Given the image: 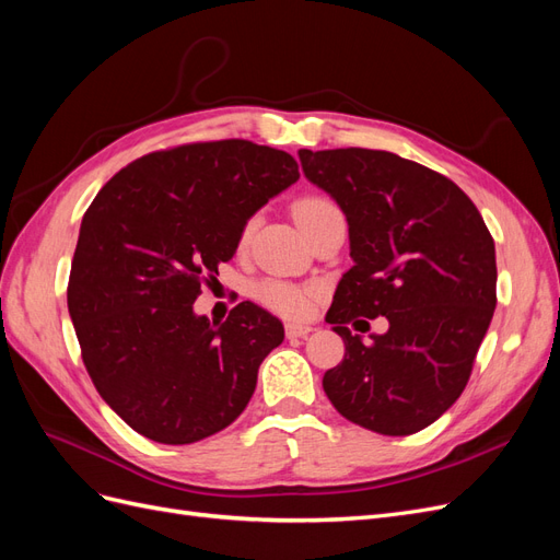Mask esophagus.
<instances>
[{
	"label": "esophagus",
	"mask_w": 560,
	"mask_h": 560,
	"mask_svg": "<svg viewBox=\"0 0 560 560\" xmlns=\"http://www.w3.org/2000/svg\"><path fill=\"white\" fill-rule=\"evenodd\" d=\"M313 331L311 325H296V322H290V325L284 327L287 338H306Z\"/></svg>",
	"instance_id": "obj_1"
}]
</instances>
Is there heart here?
<instances>
[{
	"instance_id": "1",
	"label": "heart",
	"mask_w": 560,
	"mask_h": 560,
	"mask_svg": "<svg viewBox=\"0 0 560 560\" xmlns=\"http://www.w3.org/2000/svg\"><path fill=\"white\" fill-rule=\"evenodd\" d=\"M334 212H338V208L331 200L322 198V196L301 198L294 206V219L303 233H308L317 222H322V219L334 214ZM247 231H249V226H247ZM254 296H257V301H261L266 308L276 311L280 315L301 317L311 311L315 292L311 290V287H299V284L280 282V280H264L257 284Z\"/></svg>"
}]
</instances>
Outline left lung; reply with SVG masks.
<instances>
[{
	"label": "left lung",
	"instance_id": "obj_1",
	"mask_svg": "<svg viewBox=\"0 0 560 560\" xmlns=\"http://www.w3.org/2000/svg\"><path fill=\"white\" fill-rule=\"evenodd\" d=\"M299 161L343 210L350 235L352 268L327 313L346 358L322 387L354 425L420 432L469 381L498 301L495 243L460 186L425 165L358 147L301 149ZM378 314L390 327L369 345L345 327Z\"/></svg>",
	"mask_w": 560,
	"mask_h": 560
}]
</instances>
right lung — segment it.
<instances>
[{
	"instance_id": "1",
	"label": "right lung",
	"mask_w": 560,
	"mask_h": 560,
	"mask_svg": "<svg viewBox=\"0 0 560 560\" xmlns=\"http://www.w3.org/2000/svg\"><path fill=\"white\" fill-rule=\"evenodd\" d=\"M299 179L247 140L154 151L116 173L81 219L67 308L93 385L159 444H194L238 418L282 322L243 301L222 325L194 313L249 219Z\"/></svg>"
}]
</instances>
